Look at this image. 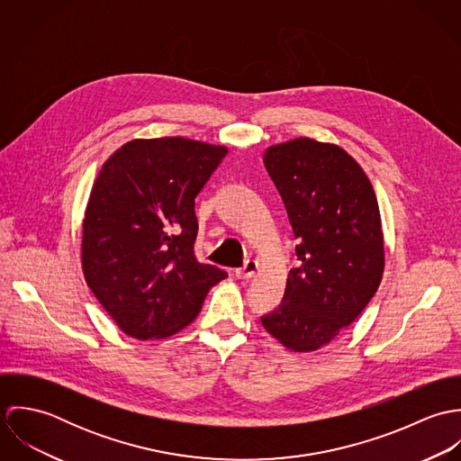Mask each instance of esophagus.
I'll use <instances>...</instances> for the list:
<instances>
[{"label": "esophagus", "mask_w": 461, "mask_h": 461, "mask_svg": "<svg viewBox=\"0 0 461 461\" xmlns=\"http://www.w3.org/2000/svg\"><path fill=\"white\" fill-rule=\"evenodd\" d=\"M258 271H259V263H258V261L249 259L243 267L236 269V276H238V278H241V280H249V278L256 276V275H258Z\"/></svg>", "instance_id": "34e87169"}]
</instances>
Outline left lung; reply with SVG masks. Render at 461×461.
I'll return each mask as SVG.
<instances>
[{
	"mask_svg": "<svg viewBox=\"0 0 461 461\" xmlns=\"http://www.w3.org/2000/svg\"><path fill=\"white\" fill-rule=\"evenodd\" d=\"M284 200L300 266L264 329L298 353L316 351L349 327L385 269L382 214L362 167L339 145L300 136L264 150Z\"/></svg>",
	"mask_w": 461,
	"mask_h": 461,
	"instance_id": "1",
	"label": "left lung"
}]
</instances>
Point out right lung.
Masks as SVG:
<instances>
[{
  "label": "right lung",
  "mask_w": 461,
  "mask_h": 461,
  "mask_svg": "<svg viewBox=\"0 0 461 461\" xmlns=\"http://www.w3.org/2000/svg\"><path fill=\"white\" fill-rule=\"evenodd\" d=\"M229 149L183 136L134 138L94 181L83 218L86 285L138 340L186 329L227 273L197 263L195 197Z\"/></svg>",
  "instance_id": "1"
}]
</instances>
